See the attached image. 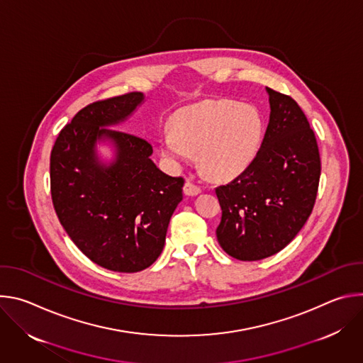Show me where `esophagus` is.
I'll return each mask as SVG.
<instances>
[{
  "mask_svg": "<svg viewBox=\"0 0 363 363\" xmlns=\"http://www.w3.org/2000/svg\"><path fill=\"white\" fill-rule=\"evenodd\" d=\"M184 192H185V195H189V196H195V195H198L199 192H201V188L198 186V185H195L192 181H186L185 182V185H184Z\"/></svg>",
  "mask_w": 363,
  "mask_h": 363,
  "instance_id": "obj_1",
  "label": "esophagus"
}]
</instances>
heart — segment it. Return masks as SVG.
I'll use <instances>...</instances> for the list:
<instances>
[{
	"label": "heart",
	"mask_w": 363,
	"mask_h": 363,
	"mask_svg": "<svg viewBox=\"0 0 363 363\" xmlns=\"http://www.w3.org/2000/svg\"><path fill=\"white\" fill-rule=\"evenodd\" d=\"M263 139V119L252 106L231 100H203L179 109L171 130L161 138L164 157L174 165L188 164L198 153L201 168L224 179L242 172Z\"/></svg>",
	"instance_id": "obj_1"
}]
</instances>
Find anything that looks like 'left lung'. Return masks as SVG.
Masks as SVG:
<instances>
[{
  "label": "left lung",
  "instance_id": "obj_1",
  "mask_svg": "<svg viewBox=\"0 0 363 363\" xmlns=\"http://www.w3.org/2000/svg\"><path fill=\"white\" fill-rule=\"evenodd\" d=\"M270 119L252 162L216 188L223 216L217 240L241 262H257L283 250L312 214L320 179L315 132L297 103L266 87Z\"/></svg>",
  "mask_w": 363,
  "mask_h": 363
}]
</instances>
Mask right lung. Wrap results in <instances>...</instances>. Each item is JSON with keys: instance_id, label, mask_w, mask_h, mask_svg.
<instances>
[{"instance_id": "1", "label": "right lung", "mask_w": 363, "mask_h": 363, "mask_svg": "<svg viewBox=\"0 0 363 363\" xmlns=\"http://www.w3.org/2000/svg\"><path fill=\"white\" fill-rule=\"evenodd\" d=\"M143 100V93L132 91L83 108L62 129L50 157L51 198L60 224L93 263L119 273L157 262L182 201L184 178L153 164L150 143L112 129ZM97 141L114 145L113 162L98 158Z\"/></svg>"}]
</instances>
